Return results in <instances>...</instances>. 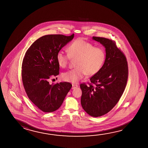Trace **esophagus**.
<instances>
[{"label":"esophagus","instance_id":"34e87169","mask_svg":"<svg viewBox=\"0 0 148 148\" xmlns=\"http://www.w3.org/2000/svg\"><path fill=\"white\" fill-rule=\"evenodd\" d=\"M78 87L77 85H75V84H72V89H75V88H77Z\"/></svg>","mask_w":148,"mask_h":148}]
</instances>
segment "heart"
Instances as JSON below:
<instances>
[{
	"label": "heart",
	"instance_id": "b5f03b06",
	"mask_svg": "<svg viewBox=\"0 0 148 148\" xmlns=\"http://www.w3.org/2000/svg\"><path fill=\"white\" fill-rule=\"evenodd\" d=\"M68 54L59 51L56 60L60 68H65L71 60L75 61L76 68L63 73V79L68 82L77 83L85 74L92 76L100 72L106 59V53L101 47L79 38L75 39L67 48Z\"/></svg>",
	"mask_w": 148,
	"mask_h": 148
}]
</instances>
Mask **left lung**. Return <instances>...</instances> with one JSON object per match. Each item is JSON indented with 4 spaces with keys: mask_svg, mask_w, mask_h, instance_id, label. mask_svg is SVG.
<instances>
[{
    "mask_svg": "<svg viewBox=\"0 0 148 148\" xmlns=\"http://www.w3.org/2000/svg\"><path fill=\"white\" fill-rule=\"evenodd\" d=\"M106 48V57L101 70L90 79L87 85H80L81 104L91 116L108 113L115 106L124 91L128 76V63L124 53L114 40L92 37Z\"/></svg>",
    "mask_w": 148,
    "mask_h": 148,
    "instance_id": "left-lung-1",
    "label": "left lung"
}]
</instances>
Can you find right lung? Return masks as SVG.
I'll return each instance as SVG.
<instances>
[{
    "label": "right lung",
    "mask_w": 148,
    "mask_h": 148,
    "mask_svg": "<svg viewBox=\"0 0 148 148\" xmlns=\"http://www.w3.org/2000/svg\"><path fill=\"white\" fill-rule=\"evenodd\" d=\"M74 36H43L31 45L24 57L21 72L24 88L29 100L45 113L59 109L72 86L69 82L50 84L49 80L59 74L57 54Z\"/></svg>",
    "instance_id": "right-lung-1"
}]
</instances>
